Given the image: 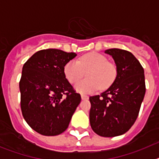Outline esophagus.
<instances>
[{"mask_svg": "<svg viewBox=\"0 0 159 159\" xmlns=\"http://www.w3.org/2000/svg\"><path fill=\"white\" fill-rule=\"evenodd\" d=\"M88 98H89V97H88V95H81V99H82L83 100H87V99H88Z\"/></svg>", "mask_w": 159, "mask_h": 159, "instance_id": "34e87169", "label": "esophagus"}]
</instances>
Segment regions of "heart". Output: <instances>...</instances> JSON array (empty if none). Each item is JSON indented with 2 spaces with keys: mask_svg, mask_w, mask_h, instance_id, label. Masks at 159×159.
Returning <instances> with one entry per match:
<instances>
[{
  "mask_svg": "<svg viewBox=\"0 0 159 159\" xmlns=\"http://www.w3.org/2000/svg\"><path fill=\"white\" fill-rule=\"evenodd\" d=\"M87 79L75 84V91L81 94H89L99 89L104 90L110 87L116 77V67L107 62V59L97 52H90L83 56L79 60H72L64 66V75L71 84L82 78L85 72Z\"/></svg>",
  "mask_w": 159,
  "mask_h": 159,
  "instance_id": "b5f03b06",
  "label": "heart"
}]
</instances>
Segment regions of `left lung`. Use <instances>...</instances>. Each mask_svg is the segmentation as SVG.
Here are the masks:
<instances>
[{
  "instance_id": "1",
  "label": "left lung",
  "mask_w": 159,
  "mask_h": 159,
  "mask_svg": "<svg viewBox=\"0 0 159 159\" xmlns=\"http://www.w3.org/2000/svg\"><path fill=\"white\" fill-rule=\"evenodd\" d=\"M116 64V80L100 95L89 98L90 124L95 133L102 137L123 134L133 126L146 92L144 70L131 52L111 48Z\"/></svg>"
}]
</instances>
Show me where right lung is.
Segmentation results:
<instances>
[{
  "instance_id": "add662e5",
  "label": "right lung",
  "mask_w": 159,
  "mask_h": 159,
  "mask_svg": "<svg viewBox=\"0 0 159 159\" xmlns=\"http://www.w3.org/2000/svg\"><path fill=\"white\" fill-rule=\"evenodd\" d=\"M75 52L43 49L24 64L19 87L24 119L43 135L61 134L69 125L81 101L64 75V66Z\"/></svg>"
}]
</instances>
